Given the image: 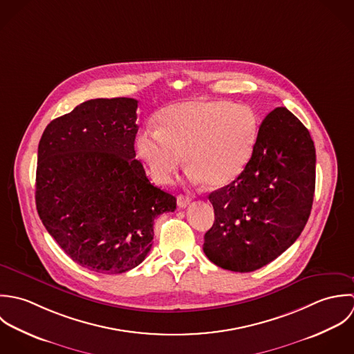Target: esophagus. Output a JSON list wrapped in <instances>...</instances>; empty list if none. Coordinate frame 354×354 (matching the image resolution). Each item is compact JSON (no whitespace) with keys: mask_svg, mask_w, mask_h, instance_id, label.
Masks as SVG:
<instances>
[{"mask_svg":"<svg viewBox=\"0 0 354 354\" xmlns=\"http://www.w3.org/2000/svg\"><path fill=\"white\" fill-rule=\"evenodd\" d=\"M176 201H178V207H179V208H186V207L190 204V201H192V200H190V197H187V196L179 194Z\"/></svg>","mask_w":354,"mask_h":354,"instance_id":"1","label":"esophagus"}]
</instances>
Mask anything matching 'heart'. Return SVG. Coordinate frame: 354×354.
Wrapping results in <instances>:
<instances>
[{
	"instance_id": "heart-1",
	"label": "heart",
	"mask_w": 354,
	"mask_h": 354,
	"mask_svg": "<svg viewBox=\"0 0 354 354\" xmlns=\"http://www.w3.org/2000/svg\"><path fill=\"white\" fill-rule=\"evenodd\" d=\"M260 122L254 109L228 100H192L157 115V129L137 138L138 154L157 183H168L182 162L193 182L211 189L232 183L253 157Z\"/></svg>"
}]
</instances>
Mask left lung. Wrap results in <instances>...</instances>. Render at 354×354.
<instances>
[{"label":"left lung","instance_id":"1","mask_svg":"<svg viewBox=\"0 0 354 354\" xmlns=\"http://www.w3.org/2000/svg\"><path fill=\"white\" fill-rule=\"evenodd\" d=\"M316 150L306 127L286 108L266 116L243 172L209 194L214 221L204 253L217 267L256 271L288 249L312 209Z\"/></svg>","mask_w":354,"mask_h":354}]
</instances>
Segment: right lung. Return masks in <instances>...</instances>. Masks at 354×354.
I'll return each instance as SVG.
<instances>
[{
  "mask_svg": "<svg viewBox=\"0 0 354 354\" xmlns=\"http://www.w3.org/2000/svg\"><path fill=\"white\" fill-rule=\"evenodd\" d=\"M137 108L126 97L86 101L52 120L38 145V214L68 257L100 274L140 266L154 218L176 209L136 160Z\"/></svg>",
  "mask_w": 354,
  "mask_h": 354,
  "instance_id": "add662e5",
  "label": "right lung"
}]
</instances>
